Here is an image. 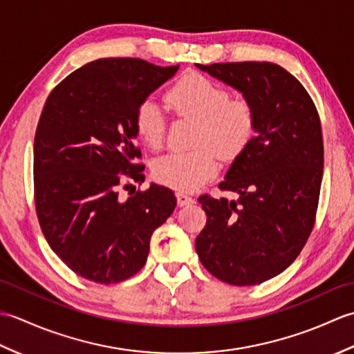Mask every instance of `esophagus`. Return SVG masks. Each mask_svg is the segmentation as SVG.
<instances>
[{"label":"esophagus","mask_w":354,"mask_h":354,"mask_svg":"<svg viewBox=\"0 0 354 354\" xmlns=\"http://www.w3.org/2000/svg\"><path fill=\"white\" fill-rule=\"evenodd\" d=\"M176 201L179 207H187L194 204V199L185 193H176Z\"/></svg>","instance_id":"1"}]
</instances>
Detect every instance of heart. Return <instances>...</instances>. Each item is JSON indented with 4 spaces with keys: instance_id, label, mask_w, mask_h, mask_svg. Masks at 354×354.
<instances>
[{
    "instance_id": "obj_1",
    "label": "heart",
    "mask_w": 354,
    "mask_h": 354,
    "mask_svg": "<svg viewBox=\"0 0 354 354\" xmlns=\"http://www.w3.org/2000/svg\"><path fill=\"white\" fill-rule=\"evenodd\" d=\"M167 106L178 115L196 120L192 152H175L161 156L153 164L158 183L175 190H196L217 171V158L237 156L251 140L255 114L243 97L230 99L227 89L199 73H187L165 94ZM135 127L149 147L158 149L164 138V115L153 100H145L135 115Z\"/></svg>"
}]
</instances>
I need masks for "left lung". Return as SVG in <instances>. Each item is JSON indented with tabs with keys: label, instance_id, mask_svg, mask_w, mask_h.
<instances>
[{
	"label": "left lung",
	"instance_id": "obj_1",
	"mask_svg": "<svg viewBox=\"0 0 354 354\" xmlns=\"http://www.w3.org/2000/svg\"><path fill=\"white\" fill-rule=\"evenodd\" d=\"M252 104L254 137L219 184L237 201L199 196L207 213L196 252L209 274L254 286L301 252L317 214L324 167L318 111L304 86L272 62L196 65Z\"/></svg>",
	"mask_w": 354,
	"mask_h": 354
}]
</instances>
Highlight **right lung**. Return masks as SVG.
Segmentation results:
<instances>
[{"instance_id": "right-lung-1", "label": "right lung", "mask_w": 354, "mask_h": 354, "mask_svg": "<svg viewBox=\"0 0 354 354\" xmlns=\"http://www.w3.org/2000/svg\"><path fill=\"white\" fill-rule=\"evenodd\" d=\"M178 68L99 59L65 77L44 104L33 158L37 219L57 257L89 281L112 284L137 274L152 232L176 207L164 185L152 183L127 199L118 189L126 179L145 181V167L135 162V115Z\"/></svg>"}]
</instances>
